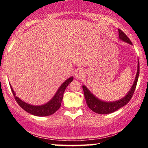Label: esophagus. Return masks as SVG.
Segmentation results:
<instances>
[{
	"instance_id": "esophagus-1",
	"label": "esophagus",
	"mask_w": 148,
	"mask_h": 148,
	"mask_svg": "<svg viewBox=\"0 0 148 148\" xmlns=\"http://www.w3.org/2000/svg\"><path fill=\"white\" fill-rule=\"evenodd\" d=\"M84 76V72L83 70H77L76 72V74H75V76L76 78H78V79H81V78H82L83 76Z\"/></svg>"
}]
</instances>
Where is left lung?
<instances>
[{
	"label": "left lung",
	"instance_id": "1",
	"mask_svg": "<svg viewBox=\"0 0 148 148\" xmlns=\"http://www.w3.org/2000/svg\"><path fill=\"white\" fill-rule=\"evenodd\" d=\"M119 32V37L120 40H123V41L127 42V43L132 45V42L129 39V37L127 36L126 34L122 31L120 29H118ZM139 69H140V67H139V62L138 64V70H137L136 76L135 81L132 86V88H131L130 91L129 92L128 94L123 99L118 100V101H113V102H105V101H102L101 100L98 99L97 98L95 97L89 91L86 86H83V90H84V96L86 98V103L87 105L90 108L95 112L99 114H108V113H113V112L118 110L121 107H123L125 105H126L129 101L132 99V96H133L134 91H135L136 87L137 82H138V79L139 76Z\"/></svg>",
	"mask_w": 148,
	"mask_h": 148
}]
</instances>
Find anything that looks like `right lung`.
Segmentation results:
<instances>
[{"instance_id": "add662e5", "label": "right lung", "mask_w": 148, "mask_h": 148, "mask_svg": "<svg viewBox=\"0 0 148 148\" xmlns=\"http://www.w3.org/2000/svg\"><path fill=\"white\" fill-rule=\"evenodd\" d=\"M72 81L73 77H70L69 79L66 80L59 88L58 90L57 91L56 94L53 97V99L51 101H49L48 103L42 105V106H33V105L28 104V103L24 102L17 97L15 96V93L12 88L11 86H10V88H11V90L12 92L16 101L24 111L32 115H36V116H48V115L53 114L56 111H57L59 109V108L61 106L62 98H63L64 92L67 86Z\"/></svg>"}]
</instances>
